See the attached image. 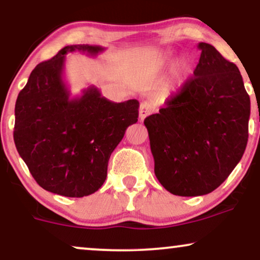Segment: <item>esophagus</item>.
Masks as SVG:
<instances>
[{
    "mask_svg": "<svg viewBox=\"0 0 260 260\" xmlns=\"http://www.w3.org/2000/svg\"><path fill=\"white\" fill-rule=\"evenodd\" d=\"M152 111H154V109H152V105L150 103H142L140 106V119L143 120L144 118H147L149 115H151Z\"/></svg>",
    "mask_w": 260,
    "mask_h": 260,
    "instance_id": "1",
    "label": "esophagus"
}]
</instances>
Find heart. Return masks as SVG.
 <instances>
[{"label": "heart", "mask_w": 260, "mask_h": 260, "mask_svg": "<svg viewBox=\"0 0 260 260\" xmlns=\"http://www.w3.org/2000/svg\"><path fill=\"white\" fill-rule=\"evenodd\" d=\"M190 74V62L187 59L180 60L175 73V87H180Z\"/></svg>", "instance_id": "1"}]
</instances>
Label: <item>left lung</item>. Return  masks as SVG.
Segmentation results:
<instances>
[{
  "mask_svg": "<svg viewBox=\"0 0 260 260\" xmlns=\"http://www.w3.org/2000/svg\"><path fill=\"white\" fill-rule=\"evenodd\" d=\"M198 47L194 77L144 119L155 175L179 197L216 189L243 157L248 138L251 102L239 69L212 45Z\"/></svg>",
  "mask_w": 260,
  "mask_h": 260,
  "instance_id": "1",
  "label": "left lung"
}]
</instances>
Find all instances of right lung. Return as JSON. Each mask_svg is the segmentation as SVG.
Masks as SVG:
<instances>
[{"label":"right lung","instance_id":"obj_1","mask_svg":"<svg viewBox=\"0 0 260 260\" xmlns=\"http://www.w3.org/2000/svg\"><path fill=\"white\" fill-rule=\"evenodd\" d=\"M74 51L97 55L104 48L66 46L31 71L16 99L14 142L39 186L83 198L105 182L110 156L137 122L140 103L110 102L94 86L71 98L62 73L65 55Z\"/></svg>","mask_w":260,"mask_h":260}]
</instances>
